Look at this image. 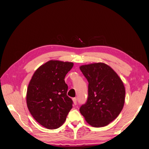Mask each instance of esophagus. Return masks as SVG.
<instances>
[{"label":"esophagus","mask_w":149,"mask_h":149,"mask_svg":"<svg viewBox=\"0 0 149 149\" xmlns=\"http://www.w3.org/2000/svg\"><path fill=\"white\" fill-rule=\"evenodd\" d=\"M73 104H74V105H76L77 104V100H76V98H75V97H74V98H73Z\"/></svg>","instance_id":"esophagus-1"}]
</instances>
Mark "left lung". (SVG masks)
I'll use <instances>...</instances> for the list:
<instances>
[{
	"mask_svg": "<svg viewBox=\"0 0 149 149\" xmlns=\"http://www.w3.org/2000/svg\"><path fill=\"white\" fill-rule=\"evenodd\" d=\"M79 68L89 83L88 100L80 107L81 114L93 127L106 126L123 110L125 94L123 81L104 63L84 65Z\"/></svg>",
	"mask_w": 149,
	"mask_h": 149,
	"instance_id": "obj_1",
	"label": "left lung"
}]
</instances>
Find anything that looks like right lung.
Listing matches in <instances>:
<instances>
[{
  "label": "right lung",
  "instance_id": "add662e5",
  "mask_svg": "<svg viewBox=\"0 0 149 149\" xmlns=\"http://www.w3.org/2000/svg\"><path fill=\"white\" fill-rule=\"evenodd\" d=\"M72 62L49 60L35 71L29 84L26 105L33 118L48 129L60 127L72 108L67 96L66 74L73 68Z\"/></svg>",
  "mask_w": 149,
  "mask_h": 149
}]
</instances>
